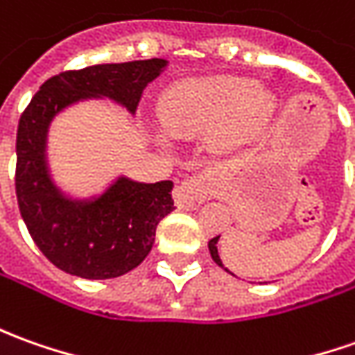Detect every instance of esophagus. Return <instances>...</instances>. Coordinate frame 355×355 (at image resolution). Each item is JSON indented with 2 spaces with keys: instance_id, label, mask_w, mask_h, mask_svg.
Here are the masks:
<instances>
[{
  "instance_id": "1",
  "label": "esophagus",
  "mask_w": 355,
  "mask_h": 355,
  "mask_svg": "<svg viewBox=\"0 0 355 355\" xmlns=\"http://www.w3.org/2000/svg\"><path fill=\"white\" fill-rule=\"evenodd\" d=\"M209 192L208 178L192 177L187 178L180 187L175 190V204L180 209H194L198 204H202Z\"/></svg>"
}]
</instances>
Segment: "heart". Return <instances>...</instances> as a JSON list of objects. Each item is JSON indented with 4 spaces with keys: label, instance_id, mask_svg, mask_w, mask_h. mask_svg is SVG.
I'll return each instance as SVG.
<instances>
[{
    "label": "heart",
    "instance_id": "1",
    "mask_svg": "<svg viewBox=\"0 0 355 355\" xmlns=\"http://www.w3.org/2000/svg\"><path fill=\"white\" fill-rule=\"evenodd\" d=\"M276 112L274 95L239 76L192 77L178 81L159 103L168 136H206L216 151H231L268 126Z\"/></svg>",
    "mask_w": 355,
    "mask_h": 355
}]
</instances>
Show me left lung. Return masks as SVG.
<instances>
[{
	"mask_svg": "<svg viewBox=\"0 0 355 355\" xmlns=\"http://www.w3.org/2000/svg\"><path fill=\"white\" fill-rule=\"evenodd\" d=\"M218 241H219V235H218V237H214V239H211V241H209V243H208L209 254H211V259H214V262H216V264H218V266H221V268L225 270V272H229V270L225 268V266H223V262H221V259H219V252H218ZM229 274H231V276H235V274H233V272H229Z\"/></svg>",
	"mask_w": 355,
	"mask_h": 355,
	"instance_id": "1",
	"label": "left lung"
}]
</instances>
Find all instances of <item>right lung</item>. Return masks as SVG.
<instances>
[{
  "instance_id": "right-lung-1",
  "label": "right lung",
  "mask_w": 355,
  "mask_h": 355,
  "mask_svg": "<svg viewBox=\"0 0 355 355\" xmlns=\"http://www.w3.org/2000/svg\"><path fill=\"white\" fill-rule=\"evenodd\" d=\"M167 60L98 64L64 71L42 83L17 128L15 190L36 247L56 268L85 279H108L137 268L155 243L159 221L175 209L173 182L118 177L98 196L71 198L48 167L52 120L81 101L108 98L136 114L141 93Z\"/></svg>"
}]
</instances>
